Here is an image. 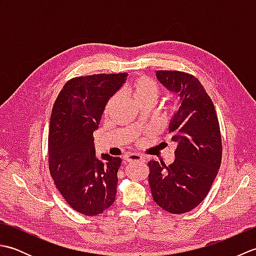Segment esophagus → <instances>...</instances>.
<instances>
[{"mask_svg":"<svg viewBox=\"0 0 256 256\" xmlns=\"http://www.w3.org/2000/svg\"><path fill=\"white\" fill-rule=\"evenodd\" d=\"M125 162H145V158L143 156H140L138 154H130L128 156H125Z\"/></svg>","mask_w":256,"mask_h":256,"instance_id":"esophagus-1","label":"esophagus"}]
</instances>
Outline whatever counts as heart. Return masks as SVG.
<instances>
[{"label": "heart", "mask_w": 256, "mask_h": 256, "mask_svg": "<svg viewBox=\"0 0 256 256\" xmlns=\"http://www.w3.org/2000/svg\"><path fill=\"white\" fill-rule=\"evenodd\" d=\"M126 92L138 106H143L145 103H155L160 94V88L153 79L146 76H138L126 86ZM118 99V96L116 94L108 98L104 106V114L111 113Z\"/></svg>", "instance_id": "b5f03b06"}]
</instances>
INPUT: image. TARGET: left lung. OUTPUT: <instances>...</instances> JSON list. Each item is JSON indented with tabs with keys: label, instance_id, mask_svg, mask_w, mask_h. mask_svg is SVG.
I'll return each mask as SVG.
<instances>
[{
	"label": "left lung",
	"instance_id": "left-lung-1",
	"mask_svg": "<svg viewBox=\"0 0 256 256\" xmlns=\"http://www.w3.org/2000/svg\"><path fill=\"white\" fill-rule=\"evenodd\" d=\"M160 82L177 94L180 106L170 132L177 144L175 160L148 162L152 196L162 209L182 214L208 194L222 157L220 125L211 98L194 76L178 70H157Z\"/></svg>",
	"mask_w": 256,
	"mask_h": 256
}]
</instances>
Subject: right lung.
I'll return each instance as SVG.
<instances>
[{
    "mask_svg": "<svg viewBox=\"0 0 256 256\" xmlns=\"http://www.w3.org/2000/svg\"><path fill=\"white\" fill-rule=\"evenodd\" d=\"M126 72L81 76L67 81L52 106L48 167L58 192L74 210L98 216L116 200L120 157H96L94 132L108 98Z\"/></svg>",
    "mask_w": 256,
    "mask_h": 256,
    "instance_id": "right-lung-1",
    "label": "right lung"
}]
</instances>
